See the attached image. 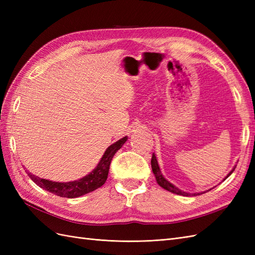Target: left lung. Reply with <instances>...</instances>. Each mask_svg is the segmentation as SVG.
Listing matches in <instances>:
<instances>
[{
	"mask_svg": "<svg viewBox=\"0 0 255 255\" xmlns=\"http://www.w3.org/2000/svg\"><path fill=\"white\" fill-rule=\"evenodd\" d=\"M151 166H152V171H153V173H154V176H155V179H156V182H157V184L159 185L160 187H163L164 189H166V190H168V191H170V192H173V194H176V195H181V196H185V197H189V196H199V195H202L203 192H197V194H188V192H185V191H182L181 189H179L177 187H175L173 184H171L170 182L169 181H167L165 177H164V175L161 174V171H160V169H159V166H158V163H157V159H156V156L154 155V153H153V155H152V158H151ZM235 168L236 167H234L232 170H231V172L225 177V180L226 179H228V177L232 174V172L235 170ZM223 180V181H225ZM211 190V189H210ZM205 192V191H204Z\"/></svg>",
	"mask_w": 255,
	"mask_h": 255,
	"instance_id": "left-lung-1",
	"label": "left lung"
}]
</instances>
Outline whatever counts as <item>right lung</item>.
<instances>
[{"label": "right lung", "mask_w": 255, "mask_h": 255, "mask_svg": "<svg viewBox=\"0 0 255 255\" xmlns=\"http://www.w3.org/2000/svg\"><path fill=\"white\" fill-rule=\"evenodd\" d=\"M128 137H123L118 141L111 144L109 148L104 152L101 160L99 161L97 167L86 176L82 177L80 180H76L73 182H67V183H59V182H53L49 180L41 179L39 176H36L27 171L28 176L30 180L34 181L38 186L45 189L52 194L63 197V198H78L83 195H86L88 192L94 191L101 187L102 185L106 182L107 175L110 171V165L111 161L121 146L126 143Z\"/></svg>", "instance_id": "right-lung-1"}]
</instances>
